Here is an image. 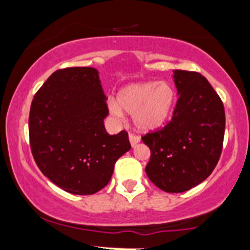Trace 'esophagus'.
Listing matches in <instances>:
<instances>
[{
  "label": "esophagus",
  "instance_id": "esophagus-1",
  "mask_svg": "<svg viewBox=\"0 0 250 250\" xmlns=\"http://www.w3.org/2000/svg\"><path fill=\"white\" fill-rule=\"evenodd\" d=\"M129 141H130V145H131V147H135V146H136L137 143L140 142V137L137 136V135H134V134H129Z\"/></svg>",
  "mask_w": 250,
  "mask_h": 250
}]
</instances>
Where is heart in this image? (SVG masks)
Instances as JSON below:
<instances>
[{
	"label": "heart",
	"instance_id": "heart-1",
	"mask_svg": "<svg viewBox=\"0 0 250 250\" xmlns=\"http://www.w3.org/2000/svg\"><path fill=\"white\" fill-rule=\"evenodd\" d=\"M176 93L168 82H141L125 87L115 99H109V113L122 119L125 113L133 115V122L140 131H153L168 121L175 104Z\"/></svg>",
	"mask_w": 250,
	"mask_h": 250
}]
</instances>
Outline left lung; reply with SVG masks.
<instances>
[{"instance_id": "left-lung-1", "label": "left lung", "mask_w": 250, "mask_h": 250, "mask_svg": "<svg viewBox=\"0 0 250 250\" xmlns=\"http://www.w3.org/2000/svg\"><path fill=\"white\" fill-rule=\"evenodd\" d=\"M179 100L171 121L142 141L150 149L146 173L167 193H183L203 182L219 162L225 137L223 103L206 77L174 70Z\"/></svg>"}]
</instances>
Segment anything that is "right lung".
Instances as JSON below:
<instances>
[{"label":"right lung","instance_id":"1","mask_svg":"<svg viewBox=\"0 0 250 250\" xmlns=\"http://www.w3.org/2000/svg\"><path fill=\"white\" fill-rule=\"evenodd\" d=\"M107 97L90 67L56 70L31 102L30 148L37 167L54 185L75 195L108 185L115 162L131 148L128 133L105 131Z\"/></svg>","mask_w":250,"mask_h":250}]
</instances>
